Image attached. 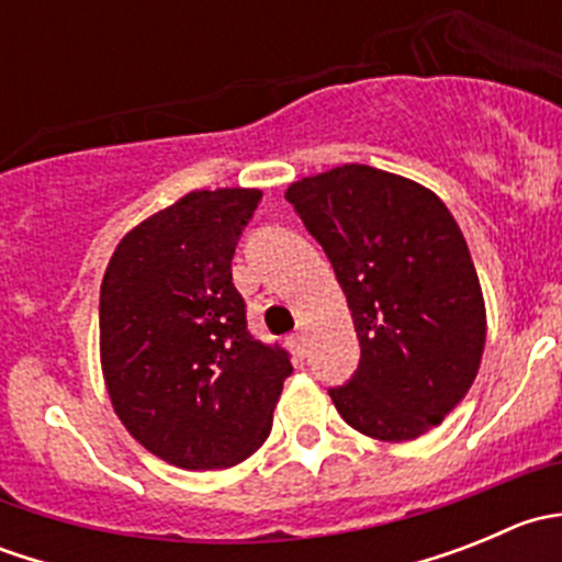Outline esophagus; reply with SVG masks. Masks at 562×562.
<instances>
[{
	"label": "esophagus",
	"mask_w": 562,
	"mask_h": 562,
	"mask_svg": "<svg viewBox=\"0 0 562 562\" xmlns=\"http://www.w3.org/2000/svg\"><path fill=\"white\" fill-rule=\"evenodd\" d=\"M291 345L296 348L299 356L307 353V337H304V328H299L296 334H291Z\"/></svg>",
	"instance_id": "34e87169"
}]
</instances>
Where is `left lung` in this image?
Here are the masks:
<instances>
[{
    "instance_id": "obj_1",
    "label": "left lung",
    "mask_w": 562,
    "mask_h": 562,
    "mask_svg": "<svg viewBox=\"0 0 562 562\" xmlns=\"http://www.w3.org/2000/svg\"><path fill=\"white\" fill-rule=\"evenodd\" d=\"M331 260L361 345L359 370L328 389L339 416L375 440H413L468 394L486 339L479 274L457 220L427 187L370 166L285 192Z\"/></svg>"
}]
</instances>
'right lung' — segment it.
Segmentation results:
<instances>
[{
  "label": "right lung",
  "mask_w": 562,
  "mask_h": 562,
  "mask_svg": "<svg viewBox=\"0 0 562 562\" xmlns=\"http://www.w3.org/2000/svg\"><path fill=\"white\" fill-rule=\"evenodd\" d=\"M263 192L195 190L135 225L100 285V361L127 432L184 470L263 446L291 356L247 328L231 260Z\"/></svg>",
  "instance_id": "right-lung-1"
}]
</instances>
